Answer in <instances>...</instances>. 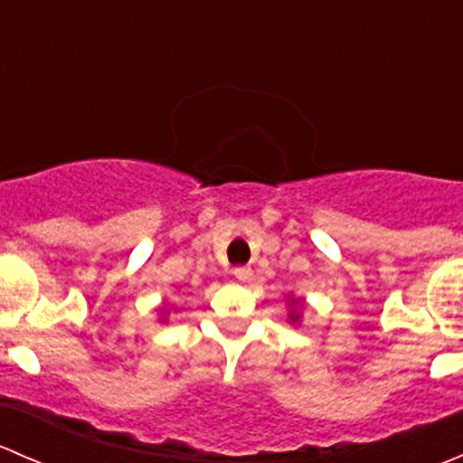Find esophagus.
<instances>
[{
  "label": "esophagus",
  "mask_w": 463,
  "mask_h": 463,
  "mask_svg": "<svg viewBox=\"0 0 463 463\" xmlns=\"http://www.w3.org/2000/svg\"><path fill=\"white\" fill-rule=\"evenodd\" d=\"M232 275H235V278L240 279V282H249L250 275H253V270H250L249 266H237V269L232 270Z\"/></svg>",
  "instance_id": "1"
}]
</instances>
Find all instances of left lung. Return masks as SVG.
<instances>
[{
  "label": "left lung",
  "instance_id": "1",
  "mask_svg": "<svg viewBox=\"0 0 463 463\" xmlns=\"http://www.w3.org/2000/svg\"><path fill=\"white\" fill-rule=\"evenodd\" d=\"M287 305H288V314H287L288 322H291V325H300L302 309H305V300H302V298L291 296V293H287Z\"/></svg>",
  "mask_w": 463,
  "mask_h": 463
}]
</instances>
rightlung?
Here are the masks:
<instances>
[{"label":"right lung","instance_id":"1","mask_svg":"<svg viewBox=\"0 0 463 463\" xmlns=\"http://www.w3.org/2000/svg\"><path fill=\"white\" fill-rule=\"evenodd\" d=\"M170 314V311H167V307L163 305V307H158V322H165V316Z\"/></svg>","mask_w":463,"mask_h":463}]
</instances>
